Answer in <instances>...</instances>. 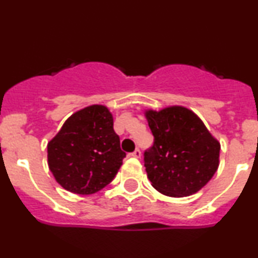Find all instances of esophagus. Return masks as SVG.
<instances>
[{
	"label": "esophagus",
	"mask_w": 258,
	"mask_h": 258,
	"mask_svg": "<svg viewBox=\"0 0 258 258\" xmlns=\"http://www.w3.org/2000/svg\"><path fill=\"white\" fill-rule=\"evenodd\" d=\"M131 156H132V157H136V159H139V157L142 156L141 150H139V149H136V150L133 151V153L131 154Z\"/></svg>",
	"instance_id": "esophagus-1"
}]
</instances>
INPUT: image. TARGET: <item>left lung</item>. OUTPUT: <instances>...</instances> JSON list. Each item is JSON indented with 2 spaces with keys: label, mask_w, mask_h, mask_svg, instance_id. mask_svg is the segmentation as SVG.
<instances>
[{
  "label": "left lung",
  "mask_w": 258,
  "mask_h": 258,
  "mask_svg": "<svg viewBox=\"0 0 258 258\" xmlns=\"http://www.w3.org/2000/svg\"><path fill=\"white\" fill-rule=\"evenodd\" d=\"M154 145L144 154L148 179L168 197H187L203 188L220 163V142L195 111L182 105L145 109Z\"/></svg>",
  "instance_id": "obj_1"
}]
</instances>
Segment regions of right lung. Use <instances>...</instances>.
Segmentation results:
<instances>
[{"label": "right lung", "mask_w": 258, "mask_h": 258, "mask_svg": "<svg viewBox=\"0 0 258 258\" xmlns=\"http://www.w3.org/2000/svg\"><path fill=\"white\" fill-rule=\"evenodd\" d=\"M103 104L77 110L48 143V166L64 190L92 195L115 178L126 154Z\"/></svg>", "instance_id": "1"}]
</instances>
